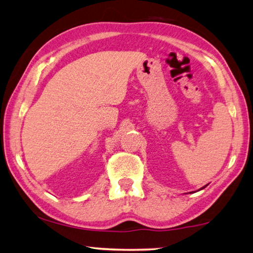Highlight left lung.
<instances>
[{
    "mask_svg": "<svg viewBox=\"0 0 253 253\" xmlns=\"http://www.w3.org/2000/svg\"><path fill=\"white\" fill-rule=\"evenodd\" d=\"M204 187H205V186H204ZM202 188H203V187H202Z\"/></svg>",
    "mask_w": 253,
    "mask_h": 253,
    "instance_id": "left-lung-1",
    "label": "left lung"
}]
</instances>
